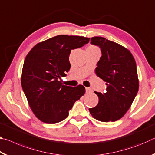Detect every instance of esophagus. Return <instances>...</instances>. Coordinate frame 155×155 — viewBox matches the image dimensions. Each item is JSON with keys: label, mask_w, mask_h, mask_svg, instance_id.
<instances>
[{"label": "esophagus", "mask_w": 155, "mask_h": 155, "mask_svg": "<svg viewBox=\"0 0 155 155\" xmlns=\"http://www.w3.org/2000/svg\"><path fill=\"white\" fill-rule=\"evenodd\" d=\"M85 91H86V93H90L92 91V90L90 87H85Z\"/></svg>", "instance_id": "esophagus-1"}]
</instances>
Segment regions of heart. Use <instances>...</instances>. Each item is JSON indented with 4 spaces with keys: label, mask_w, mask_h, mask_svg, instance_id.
Instances as JSON below:
<instances>
[{
    "label": "heart",
    "mask_w": 155,
    "mask_h": 155,
    "mask_svg": "<svg viewBox=\"0 0 155 155\" xmlns=\"http://www.w3.org/2000/svg\"><path fill=\"white\" fill-rule=\"evenodd\" d=\"M87 49H91V50H97V51H99V49H98V47L96 46H94V45H90V46H89L87 47Z\"/></svg>",
    "instance_id": "heart-1"
}]
</instances>
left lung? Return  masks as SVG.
<instances>
[{
	"label": "left lung",
	"instance_id": "obj_1",
	"mask_svg": "<svg viewBox=\"0 0 155 155\" xmlns=\"http://www.w3.org/2000/svg\"><path fill=\"white\" fill-rule=\"evenodd\" d=\"M91 43L98 46L102 56L95 69L96 74L106 82L107 91H94L99 101L90 114L99 121L114 122L124 116L139 90L135 60L128 50L103 37H93Z\"/></svg>",
	"mask_w": 155,
	"mask_h": 155
}]
</instances>
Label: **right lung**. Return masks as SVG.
Here are the masks:
<instances>
[{
  "mask_svg": "<svg viewBox=\"0 0 155 155\" xmlns=\"http://www.w3.org/2000/svg\"><path fill=\"white\" fill-rule=\"evenodd\" d=\"M90 39L57 35L37 44L27 54L21 84L31 110L41 122L54 124L64 120L75 102L85 94L83 85H64L61 77L70 70L72 50L82 47Z\"/></svg>",
  "mask_w": 155,
  "mask_h": 155,
  "instance_id": "add662e5",
  "label": "right lung"
}]
</instances>
